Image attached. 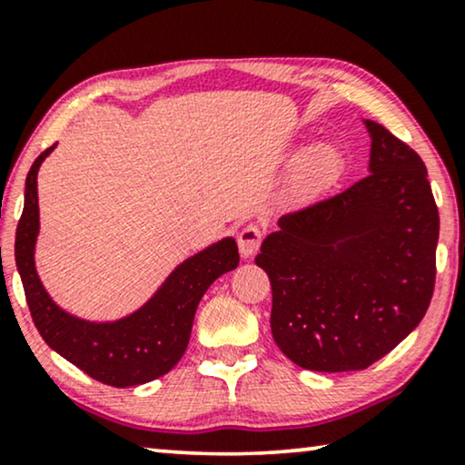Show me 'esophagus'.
<instances>
[{"mask_svg": "<svg viewBox=\"0 0 465 465\" xmlns=\"http://www.w3.org/2000/svg\"><path fill=\"white\" fill-rule=\"evenodd\" d=\"M237 243H239L241 256L252 258L253 253L258 252L260 243H262V232H260V228L253 224L241 228V232L237 234Z\"/></svg>", "mask_w": 465, "mask_h": 465, "instance_id": "1", "label": "esophagus"}]
</instances>
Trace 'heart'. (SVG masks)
Returning a JSON list of instances; mask_svg holds the SVG:
<instances>
[{"instance_id":"b5f03b06","label":"heart","mask_w":465,"mask_h":465,"mask_svg":"<svg viewBox=\"0 0 465 465\" xmlns=\"http://www.w3.org/2000/svg\"><path fill=\"white\" fill-rule=\"evenodd\" d=\"M341 169V156L336 154V150L332 148H315L313 152H309V156L304 158L302 167H301V175L304 182H323L328 177L336 175V171Z\"/></svg>"}]
</instances>
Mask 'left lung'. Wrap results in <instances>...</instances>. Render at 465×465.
Masks as SVG:
<instances>
[{
	"label": "left lung",
	"mask_w": 465,
	"mask_h": 465,
	"mask_svg": "<svg viewBox=\"0 0 465 465\" xmlns=\"http://www.w3.org/2000/svg\"><path fill=\"white\" fill-rule=\"evenodd\" d=\"M364 124L371 175L282 215L256 256L272 339L307 371H364L419 326L434 294L440 218L428 169L383 124Z\"/></svg>",
	"instance_id": "left-lung-1"
}]
</instances>
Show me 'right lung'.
I'll return each mask as SVG.
<instances>
[{
	"mask_svg": "<svg viewBox=\"0 0 465 465\" xmlns=\"http://www.w3.org/2000/svg\"><path fill=\"white\" fill-rule=\"evenodd\" d=\"M54 145L31 164L16 226L15 258L31 317L46 345L88 377L112 387L143 385L167 374L182 360L203 294L220 275L237 269V243L226 237L183 260L143 307L123 320L88 322L69 315L44 290L34 260L40 232L37 171Z\"/></svg>",
	"mask_w": 465,
	"mask_h": 465,
	"instance_id": "add662e5",
	"label": "right lung"
}]
</instances>
